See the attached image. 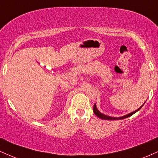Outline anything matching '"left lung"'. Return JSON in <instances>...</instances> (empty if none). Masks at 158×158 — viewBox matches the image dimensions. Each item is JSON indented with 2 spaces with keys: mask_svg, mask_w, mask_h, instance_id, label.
Here are the masks:
<instances>
[{
  "mask_svg": "<svg viewBox=\"0 0 158 158\" xmlns=\"http://www.w3.org/2000/svg\"><path fill=\"white\" fill-rule=\"evenodd\" d=\"M143 105H144V104H143ZM143 106H141L140 108H139L138 109H137V110H135V111L131 112V113H130V114H127V115H125V116H123V117H109V116H106V115H105V114H102V113H100V112H99V110H97V107H96V104H94L93 110H94V114H95V115L97 116V117H99V118H100V119H106V120H117V119H122L127 118V117H131V116L133 115L134 114H135L136 112L138 111V110H139V109H140L141 108H142Z\"/></svg>",
  "mask_w": 158,
  "mask_h": 158,
  "instance_id": "8db88e82",
  "label": "left lung"
}]
</instances>
